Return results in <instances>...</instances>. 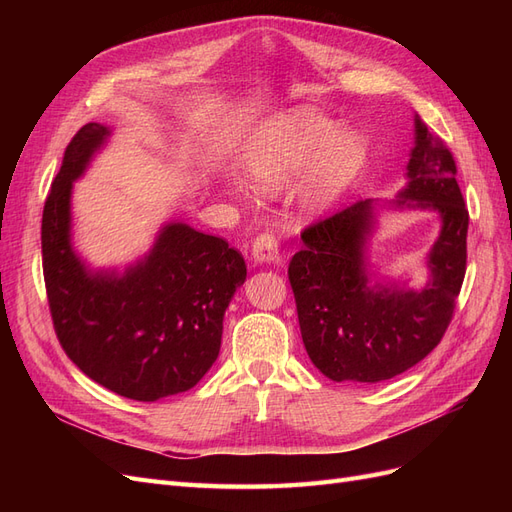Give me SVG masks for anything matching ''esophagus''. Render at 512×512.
Instances as JSON below:
<instances>
[{
    "instance_id": "34e87169",
    "label": "esophagus",
    "mask_w": 512,
    "mask_h": 512,
    "mask_svg": "<svg viewBox=\"0 0 512 512\" xmlns=\"http://www.w3.org/2000/svg\"><path fill=\"white\" fill-rule=\"evenodd\" d=\"M252 258L254 265H275V262H280V250H277L275 237L269 235V232L256 237L252 245Z\"/></svg>"
}]
</instances>
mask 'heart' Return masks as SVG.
I'll return each instance as SVG.
<instances>
[{
    "instance_id": "b5f03b06",
    "label": "heart",
    "mask_w": 512,
    "mask_h": 512,
    "mask_svg": "<svg viewBox=\"0 0 512 512\" xmlns=\"http://www.w3.org/2000/svg\"><path fill=\"white\" fill-rule=\"evenodd\" d=\"M367 160L365 138L333 126L314 108H290L258 126L241 151L239 166L252 188L277 196L294 185L307 218L331 211Z\"/></svg>"
}]
</instances>
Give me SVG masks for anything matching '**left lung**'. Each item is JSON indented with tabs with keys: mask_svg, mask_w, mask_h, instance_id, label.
I'll return each instance as SVG.
<instances>
[{
	"mask_svg": "<svg viewBox=\"0 0 512 512\" xmlns=\"http://www.w3.org/2000/svg\"><path fill=\"white\" fill-rule=\"evenodd\" d=\"M455 175L451 151L414 115V147L397 196L359 200L301 235L303 250L292 256L288 277L307 356L329 380H389L440 344L466 275L468 209ZM384 210L439 215L423 287L382 281L368 262Z\"/></svg>",
	"mask_w": 512,
	"mask_h": 512,
	"instance_id": "1",
	"label": "left lung"
}]
</instances>
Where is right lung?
Listing matches in <instances>:
<instances>
[{"label":"right lung","instance_id":"1","mask_svg":"<svg viewBox=\"0 0 512 512\" xmlns=\"http://www.w3.org/2000/svg\"><path fill=\"white\" fill-rule=\"evenodd\" d=\"M113 128L87 123L70 141L42 213V262L61 346L85 376L121 397L190 391L220 354L224 314L245 260L220 237L164 222L149 252L94 267L74 247L72 188Z\"/></svg>","mask_w":512,"mask_h":512}]
</instances>
